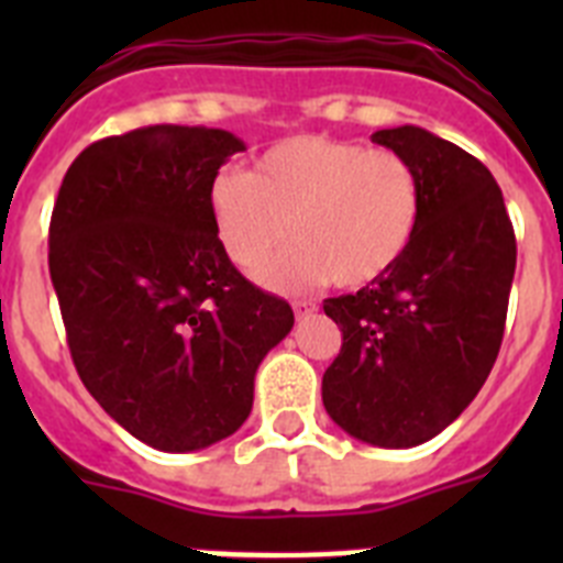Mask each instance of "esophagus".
<instances>
[{
	"label": "esophagus",
	"mask_w": 563,
	"mask_h": 563,
	"mask_svg": "<svg viewBox=\"0 0 563 563\" xmlns=\"http://www.w3.org/2000/svg\"><path fill=\"white\" fill-rule=\"evenodd\" d=\"M292 312H296V318L310 316V312H316V301H310V298H296L292 301Z\"/></svg>",
	"instance_id": "1"
}]
</instances>
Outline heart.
Returning <instances> with one entry per match:
<instances>
[{"label":"heart","instance_id":"obj_1","mask_svg":"<svg viewBox=\"0 0 563 563\" xmlns=\"http://www.w3.org/2000/svg\"><path fill=\"white\" fill-rule=\"evenodd\" d=\"M208 213L225 256L247 273L291 228L297 245L258 273L273 290H301L324 276L335 287H361L411 247L422 186L415 163L395 148L296 134L258 154L251 174H213Z\"/></svg>","mask_w":563,"mask_h":563}]
</instances>
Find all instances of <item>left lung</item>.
I'll return each mask as SVG.
<instances>
[{
	"label": "left lung",
	"mask_w": 563,
	"mask_h": 563,
	"mask_svg": "<svg viewBox=\"0 0 563 563\" xmlns=\"http://www.w3.org/2000/svg\"><path fill=\"white\" fill-rule=\"evenodd\" d=\"M372 143L415 163L422 217L389 273L324 301L343 343L321 397L355 440L411 449L451 426L494 369L516 233L501 188L474 154L420 126L380 129Z\"/></svg>",
	"instance_id": "1"
}]
</instances>
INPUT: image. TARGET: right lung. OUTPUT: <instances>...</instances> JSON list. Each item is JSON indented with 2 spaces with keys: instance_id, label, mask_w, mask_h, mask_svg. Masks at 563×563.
Returning <instances> with one entry per match:
<instances>
[{
  "instance_id": "1",
  "label": "right lung",
  "mask_w": 563,
  "mask_h": 563,
  "mask_svg": "<svg viewBox=\"0 0 563 563\" xmlns=\"http://www.w3.org/2000/svg\"><path fill=\"white\" fill-rule=\"evenodd\" d=\"M245 143L225 129L143 126L64 174L49 278L87 391L157 451H200L247 420L258 363L292 330L217 242L208 186Z\"/></svg>"
}]
</instances>
